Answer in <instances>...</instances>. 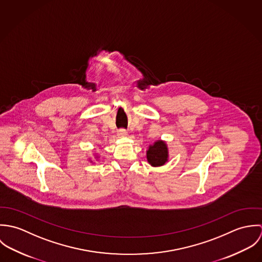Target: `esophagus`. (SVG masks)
<instances>
[{
  "mask_svg": "<svg viewBox=\"0 0 262 262\" xmlns=\"http://www.w3.org/2000/svg\"><path fill=\"white\" fill-rule=\"evenodd\" d=\"M118 136H119L120 138L127 137V136H128V132H127L126 130H124V129H121V130L118 131Z\"/></svg>",
  "mask_w": 262,
  "mask_h": 262,
  "instance_id": "esophagus-1",
  "label": "esophagus"
}]
</instances>
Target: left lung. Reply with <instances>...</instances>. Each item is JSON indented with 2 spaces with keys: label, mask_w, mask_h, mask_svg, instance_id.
Wrapping results in <instances>:
<instances>
[{
  "label": "left lung",
  "mask_w": 262,
  "mask_h": 262,
  "mask_svg": "<svg viewBox=\"0 0 262 262\" xmlns=\"http://www.w3.org/2000/svg\"><path fill=\"white\" fill-rule=\"evenodd\" d=\"M168 147L165 141L159 139L150 144L146 150V158L151 166L158 167L164 165L168 161Z\"/></svg>",
  "instance_id": "left-lung-1"
}]
</instances>
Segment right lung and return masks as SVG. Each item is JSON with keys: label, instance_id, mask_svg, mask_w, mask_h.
Segmentation results:
<instances>
[{"label": "right lung", "instance_id": "obj_1", "mask_svg": "<svg viewBox=\"0 0 262 262\" xmlns=\"http://www.w3.org/2000/svg\"><path fill=\"white\" fill-rule=\"evenodd\" d=\"M94 159H95V160L99 159V156H98V155H95V156H94ZM95 160H93L92 158H90V162H92V163H93V161H95Z\"/></svg>", "mask_w": 262, "mask_h": 262}]
</instances>
